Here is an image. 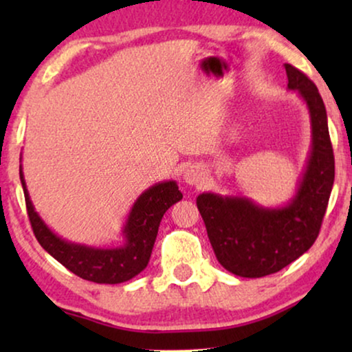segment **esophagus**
<instances>
[{
  "label": "esophagus",
  "mask_w": 352,
  "mask_h": 352,
  "mask_svg": "<svg viewBox=\"0 0 352 352\" xmlns=\"http://www.w3.org/2000/svg\"><path fill=\"white\" fill-rule=\"evenodd\" d=\"M182 179L187 186H199L205 181V170L200 165H190L187 166L184 173H182Z\"/></svg>",
  "instance_id": "esophagus-1"
}]
</instances>
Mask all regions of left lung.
<instances>
[{
	"mask_svg": "<svg viewBox=\"0 0 352 352\" xmlns=\"http://www.w3.org/2000/svg\"><path fill=\"white\" fill-rule=\"evenodd\" d=\"M288 91L306 104L311 147L295 194L280 206H263L245 195L204 192L197 206L216 258L226 271L258 278L278 272L305 254L319 235L335 181L327 110L316 85L285 64Z\"/></svg>",
	"mask_w": 352,
	"mask_h": 352,
	"instance_id": "obj_1",
	"label": "left lung"
}]
</instances>
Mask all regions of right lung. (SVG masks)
Wrapping results in <instances>:
<instances>
[{"mask_svg": "<svg viewBox=\"0 0 352 352\" xmlns=\"http://www.w3.org/2000/svg\"><path fill=\"white\" fill-rule=\"evenodd\" d=\"M19 175H21L23 195H25L28 218H30L38 242L70 272L96 283L113 285V283L126 282L141 274L151 259L163 214L171 205L182 199L176 181L157 182L144 190L129 210L122 229V247H93V245L72 242L57 235L33 206L22 165L19 168Z\"/></svg>", "mask_w": 352, "mask_h": 352, "instance_id": "add662e5", "label": "right lung"}]
</instances>
